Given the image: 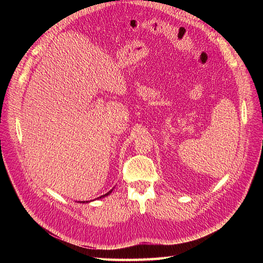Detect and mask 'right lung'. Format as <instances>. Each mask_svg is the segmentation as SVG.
Segmentation results:
<instances>
[{"instance_id": "right-lung-1", "label": "right lung", "mask_w": 263, "mask_h": 263, "mask_svg": "<svg viewBox=\"0 0 263 263\" xmlns=\"http://www.w3.org/2000/svg\"><path fill=\"white\" fill-rule=\"evenodd\" d=\"M113 190H114V187H113V189H111V190H110V191H108L107 193H105L104 195H102V197H99V198H97V200H98V199H103V198H105V197H107V195H109V194L111 193V191H113ZM95 200H96V199H95ZM95 200H90V201H95ZM90 201H80V203H89V202H90Z\"/></svg>"}]
</instances>
